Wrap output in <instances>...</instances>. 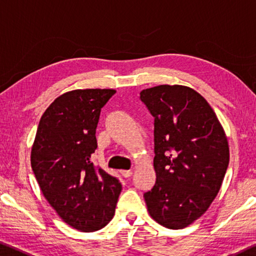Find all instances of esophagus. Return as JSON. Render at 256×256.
I'll use <instances>...</instances> for the list:
<instances>
[{"label": "esophagus", "mask_w": 256, "mask_h": 256, "mask_svg": "<svg viewBox=\"0 0 256 256\" xmlns=\"http://www.w3.org/2000/svg\"><path fill=\"white\" fill-rule=\"evenodd\" d=\"M120 174L122 175L124 178H130V176L132 175V170H120Z\"/></svg>", "instance_id": "esophagus-1"}]
</instances>
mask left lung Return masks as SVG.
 Wrapping results in <instances>:
<instances>
[{
  "label": "left lung",
  "instance_id": "left-lung-1",
  "mask_svg": "<svg viewBox=\"0 0 256 256\" xmlns=\"http://www.w3.org/2000/svg\"><path fill=\"white\" fill-rule=\"evenodd\" d=\"M140 95L154 118L156 180L145 204L156 222L183 229L221 188L230 158L226 135L210 105L190 87L160 84Z\"/></svg>",
  "mask_w": 256,
  "mask_h": 256
}]
</instances>
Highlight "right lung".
<instances>
[{
    "instance_id": "add662e5",
    "label": "right lung",
    "mask_w": 256,
    "mask_h": 256,
    "mask_svg": "<svg viewBox=\"0 0 256 256\" xmlns=\"http://www.w3.org/2000/svg\"><path fill=\"white\" fill-rule=\"evenodd\" d=\"M114 89H76L57 97L38 124L30 164L43 196L60 218L82 232L111 221L122 186L90 161L100 110Z\"/></svg>"
}]
</instances>
